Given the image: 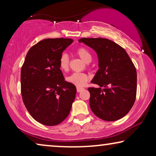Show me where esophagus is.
Returning a JSON list of instances; mask_svg holds the SVG:
<instances>
[{
    "instance_id": "esophagus-1",
    "label": "esophagus",
    "mask_w": 156,
    "mask_h": 156,
    "mask_svg": "<svg viewBox=\"0 0 156 156\" xmlns=\"http://www.w3.org/2000/svg\"><path fill=\"white\" fill-rule=\"evenodd\" d=\"M83 89H84V88H82V87H77V88H76V91H77V92H80V91L83 90Z\"/></svg>"
}]
</instances>
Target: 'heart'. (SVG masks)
<instances>
[{
  "label": "heart",
  "instance_id": "obj_1",
  "mask_svg": "<svg viewBox=\"0 0 156 156\" xmlns=\"http://www.w3.org/2000/svg\"><path fill=\"white\" fill-rule=\"evenodd\" d=\"M76 55L80 57L82 60H84L85 62H90L91 60V55L90 52L87 50L86 48H79L77 50H76ZM69 56L67 53H62L60 57H59V67L62 70L64 71H67L69 68ZM89 80V76L87 75L86 74L84 73H76L72 74L71 75L68 76L67 77V81L68 82L71 83V84H74V86L80 87H84L87 82Z\"/></svg>",
  "mask_w": 156,
  "mask_h": 156
}]
</instances>
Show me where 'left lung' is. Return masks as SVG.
<instances>
[{"label": "left lung", "instance_id": "left-lung-1", "mask_svg": "<svg viewBox=\"0 0 156 156\" xmlns=\"http://www.w3.org/2000/svg\"><path fill=\"white\" fill-rule=\"evenodd\" d=\"M97 52L99 68L90 87L89 104L94 114L102 120L114 121L126 116L136 97L137 74L133 63L123 48L105 38H81Z\"/></svg>", "mask_w": 156, "mask_h": 156}]
</instances>
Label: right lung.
I'll return each instance as SVG.
<instances>
[{"mask_svg":"<svg viewBox=\"0 0 156 156\" xmlns=\"http://www.w3.org/2000/svg\"><path fill=\"white\" fill-rule=\"evenodd\" d=\"M73 40L44 39L27 53L20 74L23 101L32 117L42 124L56 126L69 115L76 87L66 82L59 65Z\"/></svg>","mask_w":156,"mask_h":156,"instance_id":"1","label":"right lung"}]
</instances>
